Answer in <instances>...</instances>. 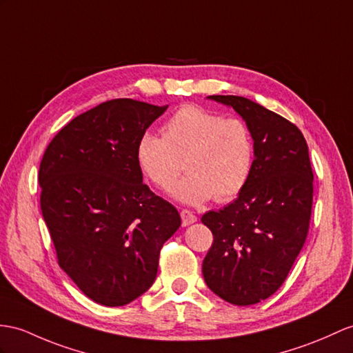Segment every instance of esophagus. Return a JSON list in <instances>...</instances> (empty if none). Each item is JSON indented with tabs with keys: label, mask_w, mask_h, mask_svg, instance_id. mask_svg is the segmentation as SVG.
Returning <instances> with one entry per match:
<instances>
[{
	"label": "esophagus",
	"mask_w": 353,
	"mask_h": 353,
	"mask_svg": "<svg viewBox=\"0 0 353 353\" xmlns=\"http://www.w3.org/2000/svg\"><path fill=\"white\" fill-rule=\"evenodd\" d=\"M181 220H183V226H188V225H192V223L197 221V217L194 216L192 211L183 210L181 211Z\"/></svg>",
	"instance_id": "obj_1"
}]
</instances>
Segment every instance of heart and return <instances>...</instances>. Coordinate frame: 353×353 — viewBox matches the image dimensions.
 <instances>
[{"label": "heart", "instance_id": "heart-1", "mask_svg": "<svg viewBox=\"0 0 353 353\" xmlns=\"http://www.w3.org/2000/svg\"><path fill=\"white\" fill-rule=\"evenodd\" d=\"M136 161L142 175L161 192H169L185 168L188 175L175 188L178 199L202 203L214 197L225 203L250 181L254 141L244 119L184 105L163 125V136L139 137Z\"/></svg>", "mask_w": 353, "mask_h": 353}]
</instances>
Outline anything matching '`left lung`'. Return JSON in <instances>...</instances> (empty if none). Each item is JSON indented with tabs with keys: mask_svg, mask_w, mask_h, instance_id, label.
Masks as SVG:
<instances>
[{
	"mask_svg": "<svg viewBox=\"0 0 353 353\" xmlns=\"http://www.w3.org/2000/svg\"><path fill=\"white\" fill-rule=\"evenodd\" d=\"M210 99L245 119L254 141V166L234 202L202 216L214 238L202 272L221 299L252 305L276 294L305 243L313 170L307 142L294 123L245 97Z\"/></svg>",
	"mask_w": 353,
	"mask_h": 353,
	"instance_id": "obj_1",
	"label": "left lung"
}]
</instances>
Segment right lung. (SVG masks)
I'll return each mask as SVG.
<instances>
[{
	"label": "right lung",
	"mask_w": 353,
	"mask_h": 353,
	"mask_svg": "<svg viewBox=\"0 0 353 353\" xmlns=\"http://www.w3.org/2000/svg\"><path fill=\"white\" fill-rule=\"evenodd\" d=\"M166 109L100 103L64 125L40 161V208L58 265L97 304L125 305L147 292L163 244L181 226L136 161L137 141Z\"/></svg>",
	"instance_id": "obj_1"
}]
</instances>
